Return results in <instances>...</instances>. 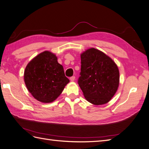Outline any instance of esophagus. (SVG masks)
<instances>
[{"instance_id":"34e87169","label":"esophagus","mask_w":149,"mask_h":149,"mask_svg":"<svg viewBox=\"0 0 149 149\" xmlns=\"http://www.w3.org/2000/svg\"><path fill=\"white\" fill-rule=\"evenodd\" d=\"M75 76H72V77H70V80L71 81H75Z\"/></svg>"}]
</instances>
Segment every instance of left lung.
Segmentation results:
<instances>
[{
  "mask_svg": "<svg viewBox=\"0 0 149 149\" xmlns=\"http://www.w3.org/2000/svg\"><path fill=\"white\" fill-rule=\"evenodd\" d=\"M81 72L78 80L86 100L94 105L107 103L120 84V72L115 62L104 53L91 48L81 54Z\"/></svg>",
  "mask_w": 149,
  "mask_h": 149,
  "instance_id": "1",
  "label": "left lung"
}]
</instances>
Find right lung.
<instances>
[{
  "instance_id": "right-lung-1",
  "label": "right lung",
  "mask_w": 149,
  "mask_h": 149,
  "mask_svg": "<svg viewBox=\"0 0 149 149\" xmlns=\"http://www.w3.org/2000/svg\"><path fill=\"white\" fill-rule=\"evenodd\" d=\"M24 80L32 96L44 103L54 101L70 82L57 56L49 51L40 53L28 63Z\"/></svg>"
}]
</instances>
